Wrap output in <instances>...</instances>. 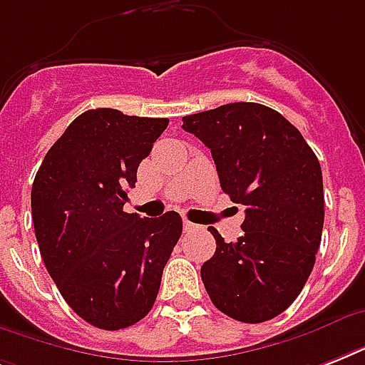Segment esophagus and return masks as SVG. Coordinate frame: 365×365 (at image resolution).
Instances as JSON below:
<instances>
[{
	"label": "esophagus",
	"mask_w": 365,
	"mask_h": 365,
	"mask_svg": "<svg viewBox=\"0 0 365 365\" xmlns=\"http://www.w3.org/2000/svg\"><path fill=\"white\" fill-rule=\"evenodd\" d=\"M199 225H197V223H193V222H187V220H185V222H183V231H185V233H193V231H199Z\"/></svg>",
	"instance_id": "1"
}]
</instances>
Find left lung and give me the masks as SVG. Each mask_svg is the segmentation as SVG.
Listing matches in <instances>:
<instances>
[{
	"instance_id": "1",
	"label": "left lung",
	"mask_w": 365,
	"mask_h": 365,
	"mask_svg": "<svg viewBox=\"0 0 365 365\" xmlns=\"http://www.w3.org/2000/svg\"><path fill=\"white\" fill-rule=\"evenodd\" d=\"M212 151L222 189L246 208L237 242L216 229V252L200 267L212 303L259 324L278 317L311 274L324 227L322 168L305 138L278 111L235 102L182 119Z\"/></svg>"
}]
</instances>
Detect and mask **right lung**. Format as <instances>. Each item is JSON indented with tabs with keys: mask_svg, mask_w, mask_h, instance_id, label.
<instances>
[{
	"mask_svg": "<svg viewBox=\"0 0 365 365\" xmlns=\"http://www.w3.org/2000/svg\"><path fill=\"white\" fill-rule=\"evenodd\" d=\"M168 119L88 110L47 151L31 185L43 263L66 303L94 328H128L153 307L182 217L123 206Z\"/></svg>",
	"mask_w": 365,
	"mask_h": 365,
	"instance_id": "right-lung-1",
	"label": "right lung"
}]
</instances>
